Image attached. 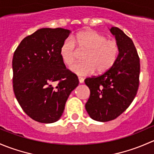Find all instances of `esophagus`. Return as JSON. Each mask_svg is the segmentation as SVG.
<instances>
[{"instance_id": "1", "label": "esophagus", "mask_w": 154, "mask_h": 154, "mask_svg": "<svg viewBox=\"0 0 154 154\" xmlns=\"http://www.w3.org/2000/svg\"><path fill=\"white\" fill-rule=\"evenodd\" d=\"M78 79H79V82H80V83H84V79H83V77H79Z\"/></svg>"}]
</instances>
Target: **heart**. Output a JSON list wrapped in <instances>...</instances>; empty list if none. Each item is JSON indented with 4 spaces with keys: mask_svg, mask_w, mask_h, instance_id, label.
Here are the masks:
<instances>
[{
    "mask_svg": "<svg viewBox=\"0 0 154 154\" xmlns=\"http://www.w3.org/2000/svg\"><path fill=\"white\" fill-rule=\"evenodd\" d=\"M79 51H86L83 55V62L73 65L71 70L80 76L103 74L113 67L119 54L117 42L107 39L105 35L93 30H83L71 38L64 40L60 48V56L63 63L70 66L75 61Z\"/></svg>",
    "mask_w": 154,
    "mask_h": 154,
    "instance_id": "obj_1",
    "label": "heart"
}]
</instances>
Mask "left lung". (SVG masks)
Wrapping results in <instances>:
<instances>
[{
  "label": "left lung",
  "mask_w": 154,
  "mask_h": 154,
  "mask_svg": "<svg viewBox=\"0 0 154 154\" xmlns=\"http://www.w3.org/2000/svg\"><path fill=\"white\" fill-rule=\"evenodd\" d=\"M119 46L113 67L99 76L85 80L90 89L86 109L97 122L114 120L131 104L139 86L140 60L131 38L118 27L110 29Z\"/></svg>",
  "instance_id": "1"
}]
</instances>
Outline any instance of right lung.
<instances>
[{"label": "right lung", "mask_w": 154, "mask_h": 154, "mask_svg": "<svg viewBox=\"0 0 154 154\" xmlns=\"http://www.w3.org/2000/svg\"><path fill=\"white\" fill-rule=\"evenodd\" d=\"M70 30L42 28L25 37L12 59L13 91L24 112L40 123L60 119L66 100L79 84L66 68L60 48Z\"/></svg>", "instance_id": "1"}]
</instances>
